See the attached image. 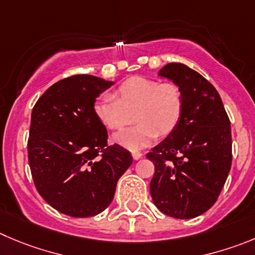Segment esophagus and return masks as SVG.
<instances>
[{"mask_svg":"<svg viewBox=\"0 0 255 255\" xmlns=\"http://www.w3.org/2000/svg\"><path fill=\"white\" fill-rule=\"evenodd\" d=\"M132 156H133V158H134V160H139V158H141V157L143 156V154H142L141 152L134 151V152H132Z\"/></svg>","mask_w":255,"mask_h":255,"instance_id":"obj_1","label":"esophagus"}]
</instances>
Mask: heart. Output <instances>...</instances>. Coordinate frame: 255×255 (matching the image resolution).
I'll list each match as a JSON object with an SVG mask.
<instances>
[{
	"mask_svg": "<svg viewBox=\"0 0 255 255\" xmlns=\"http://www.w3.org/2000/svg\"><path fill=\"white\" fill-rule=\"evenodd\" d=\"M114 95L102 94L94 103L99 122L112 130H121L133 121L134 127L114 135L121 146L137 151L148 146L161 135L172 132L181 120L184 95L176 83L143 77L123 82Z\"/></svg>",
	"mask_w": 255,
	"mask_h": 255,
	"instance_id": "obj_1",
	"label": "heart"
}]
</instances>
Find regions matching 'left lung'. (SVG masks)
<instances>
[{"instance_id":"left-lung-1","label":"left lung","mask_w":255,"mask_h":255,"mask_svg":"<svg viewBox=\"0 0 255 255\" xmlns=\"http://www.w3.org/2000/svg\"><path fill=\"white\" fill-rule=\"evenodd\" d=\"M158 75L181 88L184 111L175 129L147 153L154 165L149 191L166 215L196 218L215 204L232 167L229 117L213 84L185 64H167Z\"/></svg>"}]
</instances>
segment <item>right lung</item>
<instances>
[{
	"instance_id": "right-lung-1",
	"label": "right lung",
	"mask_w": 255,
	"mask_h": 255,
	"mask_svg": "<svg viewBox=\"0 0 255 255\" xmlns=\"http://www.w3.org/2000/svg\"><path fill=\"white\" fill-rule=\"evenodd\" d=\"M113 82L79 74L59 80L31 113L28 165L36 190L54 209L89 218L112 203L117 182L132 154L109 146L106 127L94 113L95 99Z\"/></svg>"
}]
</instances>
